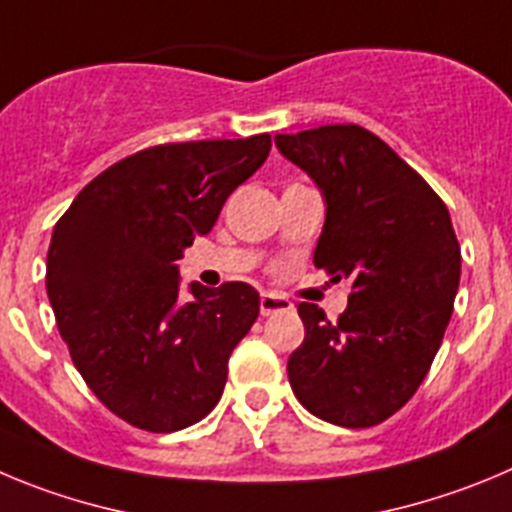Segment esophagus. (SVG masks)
Instances as JSON below:
<instances>
[{
    "label": "esophagus",
    "mask_w": 512,
    "mask_h": 512,
    "mask_svg": "<svg viewBox=\"0 0 512 512\" xmlns=\"http://www.w3.org/2000/svg\"><path fill=\"white\" fill-rule=\"evenodd\" d=\"M261 314L264 317H269V314H276V312H289L292 309V302L284 297H276V294H261Z\"/></svg>",
    "instance_id": "34e87169"
}]
</instances>
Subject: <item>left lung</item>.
Returning <instances> with one entry per match:
<instances>
[{
    "mask_svg": "<svg viewBox=\"0 0 512 512\" xmlns=\"http://www.w3.org/2000/svg\"><path fill=\"white\" fill-rule=\"evenodd\" d=\"M274 142L325 198L314 266L353 287L337 322L317 304L297 307L304 342L287 363L292 391L330 424H381L421 386L452 317L462 253L449 210L363 126H320Z\"/></svg>",
    "mask_w": 512,
    "mask_h": 512,
    "instance_id": "left-lung-1",
    "label": "left lung"
}]
</instances>
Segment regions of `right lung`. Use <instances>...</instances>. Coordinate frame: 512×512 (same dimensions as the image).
Listing matches in <instances>:
<instances>
[{
    "mask_svg": "<svg viewBox=\"0 0 512 512\" xmlns=\"http://www.w3.org/2000/svg\"><path fill=\"white\" fill-rule=\"evenodd\" d=\"M269 149V134L144 149L88 182L55 225L45 284L60 335L98 401L137 429L180 431L223 396L259 292L192 281L182 299L175 261Z\"/></svg>",
    "mask_w": 512,
    "mask_h": 512,
    "instance_id": "add662e5",
    "label": "right lung"
}]
</instances>
